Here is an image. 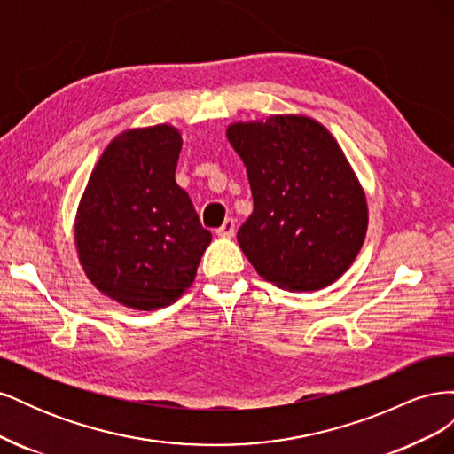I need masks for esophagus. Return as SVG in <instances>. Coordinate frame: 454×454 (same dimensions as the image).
<instances>
[{
	"instance_id": "34e87169",
	"label": "esophagus",
	"mask_w": 454,
	"mask_h": 454,
	"mask_svg": "<svg viewBox=\"0 0 454 454\" xmlns=\"http://www.w3.org/2000/svg\"><path fill=\"white\" fill-rule=\"evenodd\" d=\"M235 231H237L235 219H232V217H227L225 222H223V225L215 231V235H217V237H222V239H231V237H235Z\"/></svg>"
}]
</instances>
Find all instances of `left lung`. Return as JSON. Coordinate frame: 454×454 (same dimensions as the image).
Instances as JSON below:
<instances>
[{
  "instance_id": "obj_1",
  "label": "left lung",
  "mask_w": 454,
  "mask_h": 454,
  "mask_svg": "<svg viewBox=\"0 0 454 454\" xmlns=\"http://www.w3.org/2000/svg\"><path fill=\"white\" fill-rule=\"evenodd\" d=\"M227 138L248 172L254 212L237 239L259 277L290 292L333 284L367 232L365 193L333 136L310 117L270 115Z\"/></svg>"
}]
</instances>
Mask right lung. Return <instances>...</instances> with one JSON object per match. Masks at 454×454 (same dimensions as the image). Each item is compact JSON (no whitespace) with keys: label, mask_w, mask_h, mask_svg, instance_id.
Wrapping results in <instances>:
<instances>
[{"label":"right lung","mask_w":454,"mask_h":454,"mask_svg":"<svg viewBox=\"0 0 454 454\" xmlns=\"http://www.w3.org/2000/svg\"><path fill=\"white\" fill-rule=\"evenodd\" d=\"M182 136L170 125L119 134L96 164L75 219L89 280L117 303L153 310L193 284L212 232L176 184Z\"/></svg>","instance_id":"add662e5"}]
</instances>
